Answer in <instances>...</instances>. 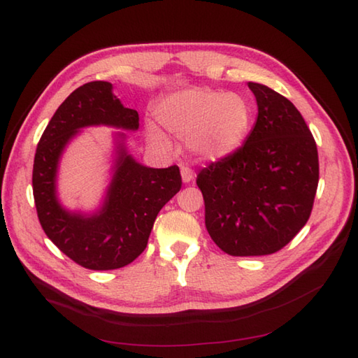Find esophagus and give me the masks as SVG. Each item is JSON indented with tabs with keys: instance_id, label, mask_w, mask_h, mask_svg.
<instances>
[{
	"instance_id": "1",
	"label": "esophagus",
	"mask_w": 358,
	"mask_h": 358,
	"mask_svg": "<svg viewBox=\"0 0 358 358\" xmlns=\"http://www.w3.org/2000/svg\"><path fill=\"white\" fill-rule=\"evenodd\" d=\"M181 180H183V183H191V181L194 180V171L191 169V167H187V166L181 167Z\"/></svg>"
}]
</instances>
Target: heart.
Masks as SVG:
<instances>
[{
	"mask_svg": "<svg viewBox=\"0 0 358 358\" xmlns=\"http://www.w3.org/2000/svg\"><path fill=\"white\" fill-rule=\"evenodd\" d=\"M155 113L162 126L187 140L194 154L208 162L234 154L252 127V108L245 96L208 87L167 95ZM146 136L155 146L167 144L164 132L155 124L146 126Z\"/></svg>",
	"mask_w": 358,
	"mask_h": 358,
	"instance_id": "heart-1",
	"label": "heart"
}]
</instances>
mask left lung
Masks as SVG:
<instances>
[{
	"label": "left lung",
	"instance_id": "1",
	"mask_svg": "<svg viewBox=\"0 0 358 358\" xmlns=\"http://www.w3.org/2000/svg\"><path fill=\"white\" fill-rule=\"evenodd\" d=\"M248 86L258 108L254 129L196 177L210 238L234 257L285 248L309 220L318 186L317 144L301 113L271 87Z\"/></svg>",
	"mask_w": 358,
	"mask_h": 358
}]
</instances>
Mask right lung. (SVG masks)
<instances>
[{"mask_svg":"<svg viewBox=\"0 0 358 358\" xmlns=\"http://www.w3.org/2000/svg\"><path fill=\"white\" fill-rule=\"evenodd\" d=\"M138 112L124 108L108 81L75 89L53 113L34 159V199L43 231L63 254L86 269L110 271L132 263L148 246L158 212L180 191L178 166L148 167L129 154L126 134H115L112 178L92 214L69 210L57 194L58 166L81 129H138Z\"/></svg>","mask_w":358,"mask_h":358,"instance_id":"right-lung-1","label":"right lung"}]
</instances>
